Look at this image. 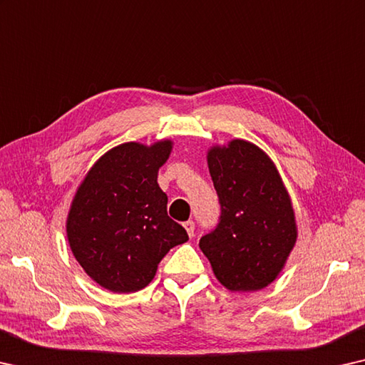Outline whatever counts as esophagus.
Returning <instances> with one entry per match:
<instances>
[{
    "instance_id": "esophagus-1",
    "label": "esophagus",
    "mask_w": 365,
    "mask_h": 365,
    "mask_svg": "<svg viewBox=\"0 0 365 365\" xmlns=\"http://www.w3.org/2000/svg\"><path fill=\"white\" fill-rule=\"evenodd\" d=\"M184 228H186V232H187V235L190 238L194 237V228H195V223L192 222V220H187V222H184Z\"/></svg>"
}]
</instances>
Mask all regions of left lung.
<instances>
[{"label": "left lung", "mask_w": 365, "mask_h": 365, "mask_svg": "<svg viewBox=\"0 0 365 365\" xmlns=\"http://www.w3.org/2000/svg\"><path fill=\"white\" fill-rule=\"evenodd\" d=\"M220 200V222L199 246L232 292H256L282 271L297 241L292 200L274 161L255 143L235 138L207 151Z\"/></svg>", "instance_id": "obj_1"}]
</instances>
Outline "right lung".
I'll return each mask as SVG.
<instances>
[{"label": "right lung", "mask_w": 365, "mask_h": 365, "mask_svg": "<svg viewBox=\"0 0 365 365\" xmlns=\"http://www.w3.org/2000/svg\"><path fill=\"white\" fill-rule=\"evenodd\" d=\"M171 150V140L117 145L93 165L73 197L66 217L71 253L110 292L147 287L168 251L189 240L168 217V195L158 186Z\"/></svg>", "instance_id": "1"}]
</instances>
